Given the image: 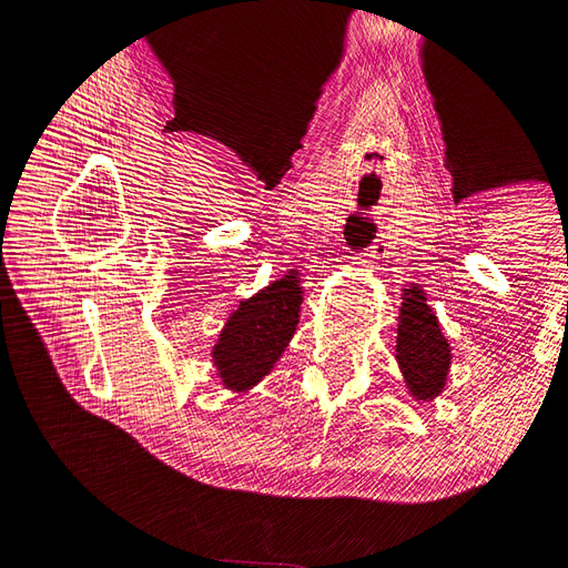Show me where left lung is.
Returning a JSON list of instances; mask_svg holds the SVG:
<instances>
[{"label": "left lung", "mask_w": 568, "mask_h": 568, "mask_svg": "<svg viewBox=\"0 0 568 568\" xmlns=\"http://www.w3.org/2000/svg\"><path fill=\"white\" fill-rule=\"evenodd\" d=\"M395 351L407 388L417 400H432L443 390L450 369V346L422 291L412 288L405 296Z\"/></svg>", "instance_id": "1"}]
</instances>
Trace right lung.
<instances>
[{
	"label": "right lung",
	"instance_id": "right-lung-1",
	"mask_svg": "<svg viewBox=\"0 0 568 568\" xmlns=\"http://www.w3.org/2000/svg\"><path fill=\"white\" fill-rule=\"evenodd\" d=\"M301 286L294 272L242 301L213 348L222 384L246 390L274 367L298 324Z\"/></svg>",
	"mask_w": 568,
	"mask_h": 568
}]
</instances>
